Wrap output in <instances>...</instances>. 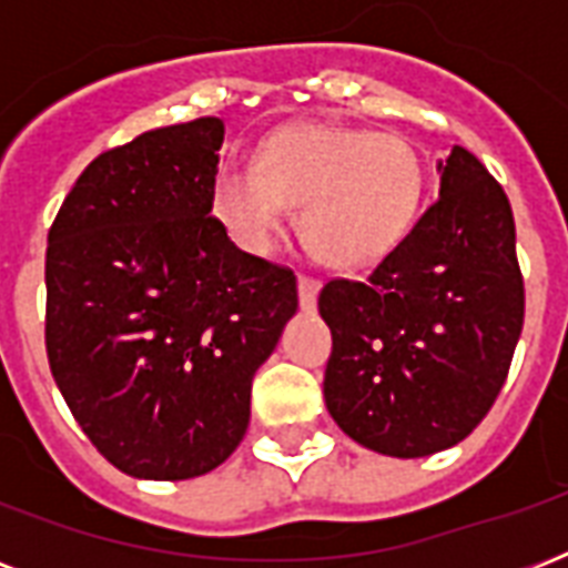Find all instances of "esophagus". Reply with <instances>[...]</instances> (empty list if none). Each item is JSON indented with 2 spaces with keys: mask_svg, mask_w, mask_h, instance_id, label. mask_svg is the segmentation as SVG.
<instances>
[{
  "mask_svg": "<svg viewBox=\"0 0 568 568\" xmlns=\"http://www.w3.org/2000/svg\"><path fill=\"white\" fill-rule=\"evenodd\" d=\"M321 283L310 274H297V294H301V306L306 312L315 310V301H318Z\"/></svg>",
  "mask_w": 568,
  "mask_h": 568,
  "instance_id": "obj_1",
  "label": "esophagus"
}]
</instances>
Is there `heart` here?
<instances>
[{
  "label": "heart",
  "mask_w": 568,
  "mask_h": 568,
  "mask_svg": "<svg viewBox=\"0 0 568 568\" xmlns=\"http://www.w3.org/2000/svg\"><path fill=\"white\" fill-rule=\"evenodd\" d=\"M424 162L406 138L336 123H294L267 135L253 171L212 182V214L247 253H271L301 205V235L321 262L363 267L413 226Z\"/></svg>",
  "instance_id": "obj_1"
}]
</instances>
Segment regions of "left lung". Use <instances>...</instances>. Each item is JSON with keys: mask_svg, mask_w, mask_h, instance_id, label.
Returning <instances> with one entry per match:
<instances>
[{"mask_svg": "<svg viewBox=\"0 0 568 568\" xmlns=\"http://www.w3.org/2000/svg\"><path fill=\"white\" fill-rule=\"evenodd\" d=\"M439 200L368 280L336 276L324 400L342 430L388 457H430L493 409L525 324L510 200L475 155L439 164Z\"/></svg>", "mask_w": 568, "mask_h": 568, "instance_id": "1", "label": "left lung"}]
</instances>
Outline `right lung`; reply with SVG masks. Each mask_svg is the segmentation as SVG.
Returning a JSON list of instances; mask_svg holds the SVG:
<instances>
[{
    "label": "right lung",
    "mask_w": 568,
    "mask_h": 568,
    "mask_svg": "<svg viewBox=\"0 0 568 568\" xmlns=\"http://www.w3.org/2000/svg\"><path fill=\"white\" fill-rule=\"evenodd\" d=\"M223 120L153 129L93 159L49 226L47 356L111 466L189 480L230 457L250 386L297 310L294 271L212 214Z\"/></svg>",
    "instance_id": "obj_1"
}]
</instances>
